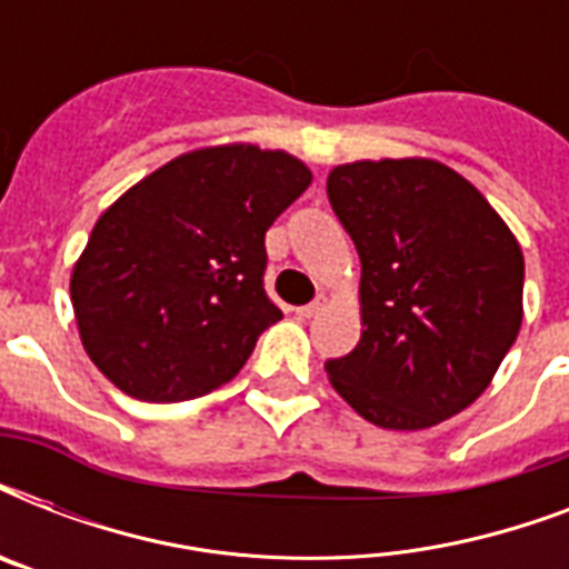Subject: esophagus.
Returning a JSON list of instances; mask_svg holds the SVG:
<instances>
[{
  "instance_id": "1",
  "label": "esophagus",
  "mask_w": 569,
  "mask_h": 569,
  "mask_svg": "<svg viewBox=\"0 0 569 569\" xmlns=\"http://www.w3.org/2000/svg\"><path fill=\"white\" fill-rule=\"evenodd\" d=\"M321 307H325V303H321V298H316L312 303H303V307H298V310H295V316H298V319H312V316H316Z\"/></svg>"
}]
</instances>
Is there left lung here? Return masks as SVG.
Returning <instances> with one entry per match:
<instances>
[{"instance_id":"obj_1","label":"left lung","mask_w":569,"mask_h":569,"mask_svg":"<svg viewBox=\"0 0 569 569\" xmlns=\"http://www.w3.org/2000/svg\"><path fill=\"white\" fill-rule=\"evenodd\" d=\"M328 197L363 266V333L325 363L333 389L389 431L460 413L520 333L526 266L513 232L431 159L339 164Z\"/></svg>"}]
</instances>
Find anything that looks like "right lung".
I'll use <instances>...</instances> for the list:
<instances>
[{
    "label": "right lung",
    "instance_id": "obj_1",
    "mask_svg": "<svg viewBox=\"0 0 569 569\" xmlns=\"http://www.w3.org/2000/svg\"><path fill=\"white\" fill-rule=\"evenodd\" d=\"M310 180L289 153L230 144L132 186L100 214L70 280L93 366L141 401H189L236 378L283 319L266 292V230Z\"/></svg>",
    "mask_w": 569,
    "mask_h": 569
}]
</instances>
